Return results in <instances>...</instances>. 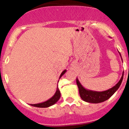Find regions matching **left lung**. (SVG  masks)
<instances>
[{
	"label": "left lung",
	"instance_id": "left-lung-1",
	"mask_svg": "<svg viewBox=\"0 0 129 129\" xmlns=\"http://www.w3.org/2000/svg\"><path fill=\"white\" fill-rule=\"evenodd\" d=\"M119 55L121 57L120 53L119 52ZM121 59H122V57H121ZM123 76L124 72H122V75L121 78V79L119 80V82L115 86H113L112 88H110V89L103 91H96L87 90L81 85L79 80H78V78H76V84L78 87V88H79L80 96L84 101L90 103L98 104L105 101L107 100L108 99L110 98L114 93L116 92V90L119 88V87H120L121 84V82L122 81V79H123Z\"/></svg>",
	"mask_w": 129,
	"mask_h": 129
}]
</instances>
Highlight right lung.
Listing matches in <instances>:
<instances>
[{"label":"right lung","instance_id":"obj_1","mask_svg":"<svg viewBox=\"0 0 129 129\" xmlns=\"http://www.w3.org/2000/svg\"><path fill=\"white\" fill-rule=\"evenodd\" d=\"M66 71H67L66 70H63V72H62L60 75L59 79L61 78L62 75H63L65 73H66ZM60 93L59 90L58 88V87H57L56 93H54V95H53L51 98H50L49 100L46 101L44 102V103L35 104H30V106H34V107H40V108H46V107H50V106H53V105H54V104L57 103V101L60 99Z\"/></svg>","mask_w":129,"mask_h":129}]
</instances>
